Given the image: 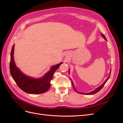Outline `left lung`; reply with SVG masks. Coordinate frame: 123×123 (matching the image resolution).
Listing matches in <instances>:
<instances>
[{
    "mask_svg": "<svg viewBox=\"0 0 123 123\" xmlns=\"http://www.w3.org/2000/svg\"><path fill=\"white\" fill-rule=\"evenodd\" d=\"M101 35H102V36H103V37L106 40H107V39H106V37L104 36V34H103L102 33H101ZM69 73H70V71H69ZM110 74H111V71H110V75H109V77L107 78V79H106V80L104 81V83L101 85V86H100L99 87H98V88H97L96 89H95L94 90H93V91H92V92H89V93H80V92H79L80 94H88V95H91V94H95V93H97V92H98V91H99L100 90H101L102 89V88L103 87V86H104V85H105V84H106V83L107 82V80H108V79H109V77H110ZM71 83H72V85H73V88H74V90H75L77 93H78V91L76 90V89H75V88H74V85H73V82H72V80H71Z\"/></svg>",
    "mask_w": 123,
    "mask_h": 123,
    "instance_id": "1",
    "label": "left lung"
}]
</instances>
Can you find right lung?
Here are the masks:
<instances>
[{
    "instance_id": "1",
    "label": "right lung",
    "mask_w": 123,
    "mask_h": 123,
    "mask_svg": "<svg viewBox=\"0 0 123 123\" xmlns=\"http://www.w3.org/2000/svg\"><path fill=\"white\" fill-rule=\"evenodd\" d=\"M14 44L11 52L10 70L11 75L17 86L24 92L30 94H41L47 92L50 87L53 74L62 62L53 66L45 75L39 79H33L22 73L16 66L13 58Z\"/></svg>"
}]
</instances>
